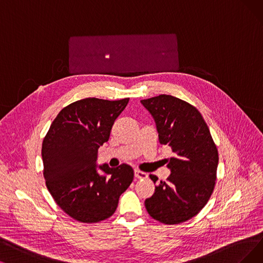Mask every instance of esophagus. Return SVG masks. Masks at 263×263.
<instances>
[{
  "instance_id": "34e87169",
  "label": "esophagus",
  "mask_w": 263,
  "mask_h": 263,
  "mask_svg": "<svg viewBox=\"0 0 263 263\" xmlns=\"http://www.w3.org/2000/svg\"><path fill=\"white\" fill-rule=\"evenodd\" d=\"M135 177L138 178V179H143V178L148 177V175H146L143 172H141V171H139V170H135Z\"/></svg>"
}]
</instances>
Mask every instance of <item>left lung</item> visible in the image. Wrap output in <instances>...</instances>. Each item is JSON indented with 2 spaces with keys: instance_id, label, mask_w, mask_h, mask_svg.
Here are the masks:
<instances>
[{
  "instance_id": "obj_1",
  "label": "left lung",
  "mask_w": 263,
  "mask_h": 263,
  "mask_svg": "<svg viewBox=\"0 0 263 263\" xmlns=\"http://www.w3.org/2000/svg\"><path fill=\"white\" fill-rule=\"evenodd\" d=\"M154 120L159 142L175 156L171 175L144 201L149 215L165 224H178L197 215L211 197L218 166V151L211 132L196 108L171 95L140 101ZM153 182L157 178L150 175Z\"/></svg>"
}]
</instances>
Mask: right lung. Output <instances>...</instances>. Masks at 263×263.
Masks as SVG:
<instances>
[{"label":"right lung","instance_id":"add662e5","mask_svg":"<svg viewBox=\"0 0 263 263\" xmlns=\"http://www.w3.org/2000/svg\"><path fill=\"white\" fill-rule=\"evenodd\" d=\"M129 98H85L62 109L42 144L44 178L58 206L73 219L95 223L111 217L133 179L127 164L98 165V149Z\"/></svg>","mask_w":263,"mask_h":263}]
</instances>
